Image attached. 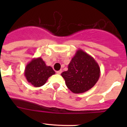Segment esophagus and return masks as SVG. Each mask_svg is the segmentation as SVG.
<instances>
[{"mask_svg":"<svg viewBox=\"0 0 127 127\" xmlns=\"http://www.w3.org/2000/svg\"><path fill=\"white\" fill-rule=\"evenodd\" d=\"M62 70H58V71H57V74H60L62 73Z\"/></svg>","mask_w":127,"mask_h":127,"instance_id":"34e87169","label":"esophagus"}]
</instances>
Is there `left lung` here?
Segmentation results:
<instances>
[{
	"label": "left lung",
	"mask_w": 127,
	"mask_h": 127,
	"mask_svg": "<svg viewBox=\"0 0 127 127\" xmlns=\"http://www.w3.org/2000/svg\"><path fill=\"white\" fill-rule=\"evenodd\" d=\"M66 86L72 92L82 94L97 83L100 75L98 63L81 49L77 50L68 65V70L61 74Z\"/></svg>",
	"instance_id": "obj_1"
}]
</instances>
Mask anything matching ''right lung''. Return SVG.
Segmentation results:
<instances>
[{"instance_id": "add662e5", "label": "right lung", "mask_w": 127, "mask_h": 127, "mask_svg": "<svg viewBox=\"0 0 127 127\" xmlns=\"http://www.w3.org/2000/svg\"><path fill=\"white\" fill-rule=\"evenodd\" d=\"M55 74L52 67L47 66L41 57L33 58L26 65L24 72L27 81L35 87L42 86Z\"/></svg>"}]
</instances>
